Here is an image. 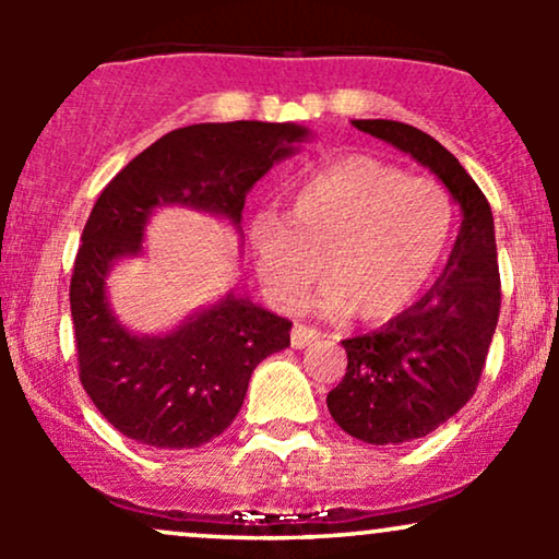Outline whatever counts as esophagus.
I'll return each instance as SVG.
<instances>
[{"instance_id": "esophagus-1", "label": "esophagus", "mask_w": 559, "mask_h": 559, "mask_svg": "<svg viewBox=\"0 0 559 559\" xmlns=\"http://www.w3.org/2000/svg\"><path fill=\"white\" fill-rule=\"evenodd\" d=\"M318 338H320V331L307 329V325H301V323H297L292 329V346H294V349H305V346L318 342Z\"/></svg>"}]
</instances>
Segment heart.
<instances>
[{"label": "heart", "mask_w": 559, "mask_h": 559, "mask_svg": "<svg viewBox=\"0 0 559 559\" xmlns=\"http://www.w3.org/2000/svg\"><path fill=\"white\" fill-rule=\"evenodd\" d=\"M454 228L449 191L431 178L373 157H346L294 191L288 217L260 215L249 228L267 297L294 310L325 267L333 278L316 307L368 323L396 318L431 286Z\"/></svg>", "instance_id": "heart-1"}]
</instances>
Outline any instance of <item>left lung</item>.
Segmentation results:
<instances>
[{
  "instance_id": "obj_1",
  "label": "left lung",
  "mask_w": 559,
  "mask_h": 559,
  "mask_svg": "<svg viewBox=\"0 0 559 559\" xmlns=\"http://www.w3.org/2000/svg\"><path fill=\"white\" fill-rule=\"evenodd\" d=\"M352 126L418 159L463 215L436 284L378 331L344 338L346 373L325 400L331 418L355 439L404 444L436 431L478 386L502 305L493 217L460 159L420 128L396 120Z\"/></svg>"
}]
</instances>
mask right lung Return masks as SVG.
Wrapping results in <instances>:
<instances>
[{
  "label": "right lung",
  "mask_w": 559,
  "mask_h": 559,
  "mask_svg": "<svg viewBox=\"0 0 559 559\" xmlns=\"http://www.w3.org/2000/svg\"><path fill=\"white\" fill-rule=\"evenodd\" d=\"M310 136L305 126L262 120L178 128L96 199L70 278V316L83 389L128 439L155 449L213 441L239 415L254 368L292 342V323L228 292L168 333H133L107 297L115 262L144 254L152 213L173 204L223 217L241 236L252 186Z\"/></svg>",
  "instance_id": "1"
}]
</instances>
